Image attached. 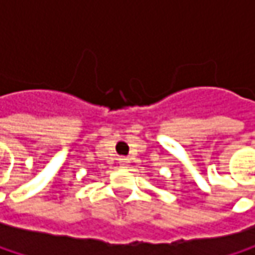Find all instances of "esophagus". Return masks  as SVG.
<instances>
[{
  "label": "esophagus",
  "mask_w": 255,
  "mask_h": 255,
  "mask_svg": "<svg viewBox=\"0 0 255 255\" xmlns=\"http://www.w3.org/2000/svg\"><path fill=\"white\" fill-rule=\"evenodd\" d=\"M120 165H121L123 168H127L128 165H129V159H128V158H126V156L120 158Z\"/></svg>",
  "instance_id": "obj_1"
}]
</instances>
